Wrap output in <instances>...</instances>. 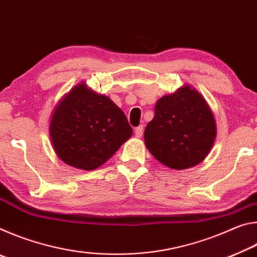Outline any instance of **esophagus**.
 <instances>
[{"mask_svg": "<svg viewBox=\"0 0 257 257\" xmlns=\"http://www.w3.org/2000/svg\"><path fill=\"white\" fill-rule=\"evenodd\" d=\"M143 134H144V127H143V125H139V127H137L136 130H135V136L137 138H141L143 136Z\"/></svg>", "mask_w": 257, "mask_h": 257, "instance_id": "obj_1", "label": "esophagus"}]
</instances>
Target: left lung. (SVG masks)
<instances>
[{"mask_svg":"<svg viewBox=\"0 0 257 257\" xmlns=\"http://www.w3.org/2000/svg\"><path fill=\"white\" fill-rule=\"evenodd\" d=\"M215 137L213 112L205 98L189 85L159 99L154 118L144 133L151 154L175 170L201 163L210 153Z\"/></svg>","mask_w":257,"mask_h":257,"instance_id":"8db88e82","label":"left lung"}]
</instances>
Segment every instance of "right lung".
I'll return each mask as SVG.
<instances>
[{
    "instance_id": "1",
    "label": "right lung",
    "mask_w": 257,
    "mask_h": 257,
    "mask_svg": "<svg viewBox=\"0 0 257 257\" xmlns=\"http://www.w3.org/2000/svg\"><path fill=\"white\" fill-rule=\"evenodd\" d=\"M132 135L121 108L85 82L61 99L50 122L56 155L66 164L87 171L105 163Z\"/></svg>"
}]
</instances>
